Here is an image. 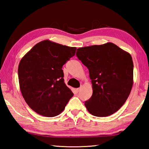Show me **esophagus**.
Returning <instances> with one entry per match:
<instances>
[{
    "label": "esophagus",
    "instance_id": "esophagus-1",
    "mask_svg": "<svg viewBox=\"0 0 149 149\" xmlns=\"http://www.w3.org/2000/svg\"><path fill=\"white\" fill-rule=\"evenodd\" d=\"M80 89H81V88H77V89H76V91L77 92H79V91H80Z\"/></svg>",
    "mask_w": 149,
    "mask_h": 149
}]
</instances>
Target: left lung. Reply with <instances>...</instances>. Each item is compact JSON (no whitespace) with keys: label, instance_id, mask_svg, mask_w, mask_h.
I'll use <instances>...</instances> for the list:
<instances>
[{"label":"left lung","instance_id":"8db88e82","mask_svg":"<svg viewBox=\"0 0 149 149\" xmlns=\"http://www.w3.org/2000/svg\"><path fill=\"white\" fill-rule=\"evenodd\" d=\"M76 56L86 66L93 95L85 102L90 114L112 115L124 104L133 84V63L128 52L112 42L77 49Z\"/></svg>","mask_w":149,"mask_h":149}]
</instances>
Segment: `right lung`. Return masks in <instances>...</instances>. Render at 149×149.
Masks as SVG:
<instances>
[{"label": "right lung", "instance_id": "add662e5", "mask_svg": "<svg viewBox=\"0 0 149 149\" xmlns=\"http://www.w3.org/2000/svg\"><path fill=\"white\" fill-rule=\"evenodd\" d=\"M75 50V47L45 40L22 58L18 66L20 90L27 104L37 114L56 116L73 97L64 83L62 68Z\"/></svg>", "mask_w": 149, "mask_h": 149}]
</instances>
